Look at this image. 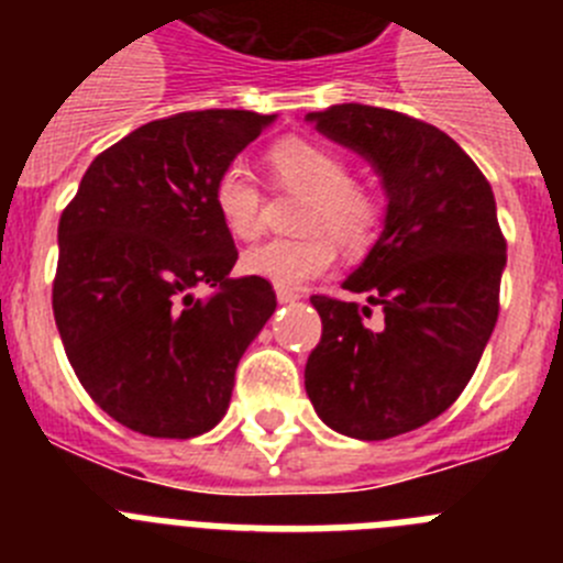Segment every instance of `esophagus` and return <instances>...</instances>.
<instances>
[{
  "mask_svg": "<svg viewBox=\"0 0 563 563\" xmlns=\"http://www.w3.org/2000/svg\"><path fill=\"white\" fill-rule=\"evenodd\" d=\"M276 298L282 301V305H287V301H296L298 292L290 290V287H276Z\"/></svg>",
  "mask_w": 563,
  "mask_h": 563,
  "instance_id": "obj_1",
  "label": "esophagus"
}]
</instances>
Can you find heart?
Returning a JSON list of instances; mask_svg holds the SVG:
<instances>
[{"label":"heart","mask_w":563,"mask_h":563,"mask_svg":"<svg viewBox=\"0 0 563 563\" xmlns=\"http://www.w3.org/2000/svg\"><path fill=\"white\" fill-rule=\"evenodd\" d=\"M273 183L282 191L307 194L301 211V239H271L242 256L251 276L276 287L307 285L335 267L338 245L366 251L383 225L377 194L352 180V163L338 148L310 137H285L267 152ZM213 211L233 239L251 242L262 233L267 217V197L256 174L245 163L231 161L220 168L211 188Z\"/></svg>","instance_id":"obj_1"}]
</instances>
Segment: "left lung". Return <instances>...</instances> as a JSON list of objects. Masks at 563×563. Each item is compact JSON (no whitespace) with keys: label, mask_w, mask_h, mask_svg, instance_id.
I'll return each mask as SVG.
<instances>
[{"label":"left lung","mask_w":563,"mask_h":563,"mask_svg":"<svg viewBox=\"0 0 563 563\" xmlns=\"http://www.w3.org/2000/svg\"><path fill=\"white\" fill-rule=\"evenodd\" d=\"M310 121L375 163L389 211L343 282L366 305L310 298L321 341L305 386L330 429L389 440L440 417L474 377L499 318L507 239L490 183L442 129L363 103H335ZM375 306L382 321L369 325Z\"/></svg>","instance_id":"8db88e82"}]
</instances>
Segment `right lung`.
<instances>
[{"label":"right lung","instance_id":"obj_1","mask_svg":"<svg viewBox=\"0 0 563 563\" xmlns=\"http://www.w3.org/2000/svg\"><path fill=\"white\" fill-rule=\"evenodd\" d=\"M273 114L194 109L92 161L58 220L53 316L87 395L146 437L206 434L239 357L276 310L271 282L231 278L236 245L211 188ZM209 287L208 297L192 290Z\"/></svg>","mask_w":563,"mask_h":563}]
</instances>
